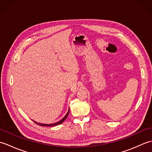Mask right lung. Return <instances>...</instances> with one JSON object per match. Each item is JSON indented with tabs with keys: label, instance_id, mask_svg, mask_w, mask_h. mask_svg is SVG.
Segmentation results:
<instances>
[{
	"label": "right lung",
	"instance_id": "add662e5",
	"mask_svg": "<svg viewBox=\"0 0 152 152\" xmlns=\"http://www.w3.org/2000/svg\"><path fill=\"white\" fill-rule=\"evenodd\" d=\"M69 111H68V112H67V114L65 115V116H64V117L61 119V121H58V122H57V123H56V124H38V123H37V122H35L37 124H38V125H41V126H45V127H53V126H56V125H59V124H62V123L66 119V118H67V116H68V115H69Z\"/></svg>",
	"mask_w": 152,
	"mask_h": 152
}]
</instances>
